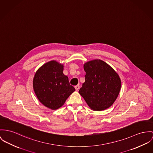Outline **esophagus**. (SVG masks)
<instances>
[{
    "label": "esophagus",
    "instance_id": "1",
    "mask_svg": "<svg viewBox=\"0 0 153 153\" xmlns=\"http://www.w3.org/2000/svg\"><path fill=\"white\" fill-rule=\"evenodd\" d=\"M79 88H80V85H77L75 86V89H76V91H78L79 90Z\"/></svg>",
    "mask_w": 153,
    "mask_h": 153
}]
</instances>
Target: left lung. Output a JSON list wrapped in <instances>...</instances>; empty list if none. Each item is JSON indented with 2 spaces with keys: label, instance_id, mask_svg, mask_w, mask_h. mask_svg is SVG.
I'll use <instances>...</instances> for the list:
<instances>
[{
  "label": "left lung",
  "instance_id": "obj_1",
  "mask_svg": "<svg viewBox=\"0 0 153 153\" xmlns=\"http://www.w3.org/2000/svg\"><path fill=\"white\" fill-rule=\"evenodd\" d=\"M85 82L79 91L91 109L100 111L115 101L121 88L118 73L104 61L94 59L84 64Z\"/></svg>",
  "mask_w": 153,
  "mask_h": 153
}]
</instances>
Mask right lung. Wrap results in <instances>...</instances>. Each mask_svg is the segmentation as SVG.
<instances>
[{"mask_svg": "<svg viewBox=\"0 0 153 153\" xmlns=\"http://www.w3.org/2000/svg\"><path fill=\"white\" fill-rule=\"evenodd\" d=\"M64 66L56 60L44 64L35 73L33 88L41 104L52 110L58 109L74 91L69 78L63 73Z\"/></svg>", "mask_w": 153, "mask_h": 153, "instance_id": "1", "label": "right lung"}]
</instances>
